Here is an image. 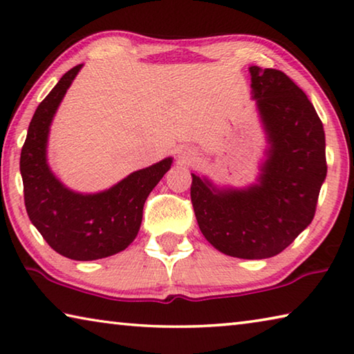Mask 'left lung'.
Returning a JSON list of instances; mask_svg holds the SVG:
<instances>
[{
    "instance_id": "8db88e82",
    "label": "left lung",
    "mask_w": 354,
    "mask_h": 354,
    "mask_svg": "<svg viewBox=\"0 0 354 354\" xmlns=\"http://www.w3.org/2000/svg\"><path fill=\"white\" fill-rule=\"evenodd\" d=\"M270 148L257 184L217 189L192 173L190 198L203 236L241 259L279 254L315 215L326 178L325 131L306 93L283 71L250 67Z\"/></svg>"
}]
</instances>
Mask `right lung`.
<instances>
[{
    "mask_svg": "<svg viewBox=\"0 0 354 354\" xmlns=\"http://www.w3.org/2000/svg\"><path fill=\"white\" fill-rule=\"evenodd\" d=\"M82 65L65 73L46 95L29 123L21 148L20 171L29 220L50 247L68 259L95 261L120 253L140 230L143 205L171 167V158L131 173L123 181L93 195L70 190L46 162L51 120Z\"/></svg>",
    "mask_w": 354,
    "mask_h": 354,
    "instance_id": "right-lung-1",
    "label": "right lung"
}]
</instances>
